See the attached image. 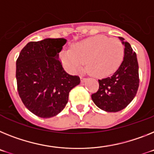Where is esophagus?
<instances>
[{
	"mask_svg": "<svg viewBox=\"0 0 154 154\" xmlns=\"http://www.w3.org/2000/svg\"><path fill=\"white\" fill-rule=\"evenodd\" d=\"M86 80H87V78H86V77H83V76H81V81L82 83H83V82H85V81H86Z\"/></svg>",
	"mask_w": 154,
	"mask_h": 154,
	"instance_id": "esophagus-1",
	"label": "esophagus"
}]
</instances>
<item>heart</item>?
Instances as JSON below:
<instances>
[{
	"label": "heart",
	"instance_id": "heart-1",
	"mask_svg": "<svg viewBox=\"0 0 154 154\" xmlns=\"http://www.w3.org/2000/svg\"><path fill=\"white\" fill-rule=\"evenodd\" d=\"M125 57L121 41L103 35L88 37L77 42L72 49L63 50L60 59L69 70L77 72L86 63L87 69L97 77H106L118 69Z\"/></svg>",
	"mask_w": 154,
	"mask_h": 154
}]
</instances>
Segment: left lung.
<instances>
[{
	"instance_id": "left-lung-1",
	"label": "left lung",
	"mask_w": 154,
	"mask_h": 154,
	"mask_svg": "<svg viewBox=\"0 0 154 154\" xmlns=\"http://www.w3.org/2000/svg\"><path fill=\"white\" fill-rule=\"evenodd\" d=\"M125 45V57L112 76L99 80V88L91 95L97 106L106 112H118L125 109L135 98L139 85V64L135 51L128 42L119 37Z\"/></svg>"
}]
</instances>
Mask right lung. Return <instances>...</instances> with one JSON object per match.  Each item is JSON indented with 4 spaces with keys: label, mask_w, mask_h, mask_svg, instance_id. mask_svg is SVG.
<instances>
[{
    "label": "right lung",
    "mask_w": 154,
    "mask_h": 154,
    "mask_svg": "<svg viewBox=\"0 0 154 154\" xmlns=\"http://www.w3.org/2000/svg\"><path fill=\"white\" fill-rule=\"evenodd\" d=\"M64 38L31 41L16 60V81L23 104L33 114L49 118L59 114L68 103L69 92L80 84L78 76L64 70L59 53Z\"/></svg>",
    "instance_id": "right-lung-1"
}]
</instances>
